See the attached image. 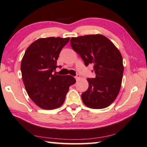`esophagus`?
Segmentation results:
<instances>
[{"mask_svg":"<svg viewBox=\"0 0 147 147\" xmlns=\"http://www.w3.org/2000/svg\"><path fill=\"white\" fill-rule=\"evenodd\" d=\"M80 78V76L79 75V74H77V75H76V76H75V78H76V80H78V79Z\"/></svg>","mask_w":147,"mask_h":147,"instance_id":"obj_1","label":"esophagus"}]
</instances>
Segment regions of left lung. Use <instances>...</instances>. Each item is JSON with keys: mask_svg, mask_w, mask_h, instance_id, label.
I'll use <instances>...</instances> for the list:
<instances>
[{"mask_svg": "<svg viewBox=\"0 0 147 147\" xmlns=\"http://www.w3.org/2000/svg\"><path fill=\"white\" fill-rule=\"evenodd\" d=\"M71 46L84 60L93 65L95 78H88V90L82 99L87 107L103 109L110 105L119 93L122 82L123 58L111 41L101 34L71 38Z\"/></svg>", "mask_w": 147, "mask_h": 147, "instance_id": "8db88e82", "label": "left lung"}]
</instances>
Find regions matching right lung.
Listing matches in <instances>:
<instances>
[{"instance_id":"add662e5","label":"right lung","mask_w":147,"mask_h":147,"mask_svg":"<svg viewBox=\"0 0 147 147\" xmlns=\"http://www.w3.org/2000/svg\"><path fill=\"white\" fill-rule=\"evenodd\" d=\"M69 38L49 37L32 42L21 61V72L26 92L32 101L44 109L62 105L70 86L76 83L71 76L56 73L57 60Z\"/></svg>"}]
</instances>
